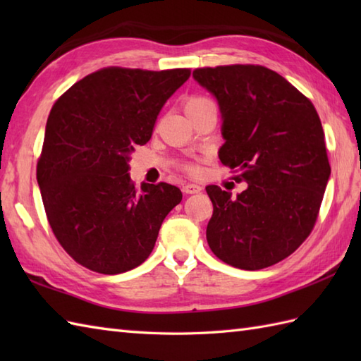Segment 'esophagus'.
<instances>
[{"label": "esophagus", "instance_id": "1", "mask_svg": "<svg viewBox=\"0 0 361 361\" xmlns=\"http://www.w3.org/2000/svg\"><path fill=\"white\" fill-rule=\"evenodd\" d=\"M183 190H185L186 194H200L202 190H203V188L195 185V183H189V185L183 186Z\"/></svg>", "mask_w": 361, "mask_h": 361}]
</instances>
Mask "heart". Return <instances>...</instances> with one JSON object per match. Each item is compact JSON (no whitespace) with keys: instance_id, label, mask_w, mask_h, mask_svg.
I'll return each mask as SVG.
<instances>
[{"instance_id":"1","label":"heart","mask_w":361,"mask_h":361,"mask_svg":"<svg viewBox=\"0 0 361 361\" xmlns=\"http://www.w3.org/2000/svg\"><path fill=\"white\" fill-rule=\"evenodd\" d=\"M204 104H209L208 99H204V97H190L189 101L186 102V109H192V106H200V105H204Z\"/></svg>"}]
</instances>
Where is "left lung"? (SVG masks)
Segmentation results:
<instances>
[{"mask_svg": "<svg viewBox=\"0 0 361 361\" xmlns=\"http://www.w3.org/2000/svg\"><path fill=\"white\" fill-rule=\"evenodd\" d=\"M192 78L216 97L225 142L219 158L247 183L237 194L206 186L214 212L211 251L242 270H262L290 256L310 234L331 178L315 106L268 68H200Z\"/></svg>", "mask_w": 361, "mask_h": 361, "instance_id": "obj_1", "label": "left lung"}]
</instances>
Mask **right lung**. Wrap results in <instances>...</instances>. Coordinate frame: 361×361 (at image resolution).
<instances>
[{
    "label": "right lung",
    "mask_w": 361,
    "mask_h": 361,
    "mask_svg": "<svg viewBox=\"0 0 361 361\" xmlns=\"http://www.w3.org/2000/svg\"><path fill=\"white\" fill-rule=\"evenodd\" d=\"M189 75L104 68L54 104L37 181L52 231L75 262L119 274L150 256L161 224L183 194L167 183L136 189L128 161Z\"/></svg>",
    "instance_id": "add662e5"
}]
</instances>
